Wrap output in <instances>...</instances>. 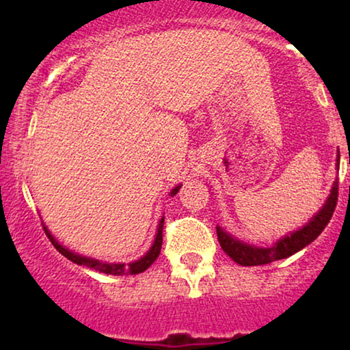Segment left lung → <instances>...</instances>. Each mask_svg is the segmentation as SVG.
<instances>
[{
	"label": "left lung",
	"mask_w": 350,
	"mask_h": 350,
	"mask_svg": "<svg viewBox=\"0 0 350 350\" xmlns=\"http://www.w3.org/2000/svg\"><path fill=\"white\" fill-rule=\"evenodd\" d=\"M336 170H339V151L336 159ZM336 200L338 178L334 180L322 208H320L304 226H301L296 229V231H291L290 234H286V236L280 237L272 247L252 245V243H247L241 241V239L234 237L232 234L226 232L221 226L217 224L218 242L224 253L241 266H261L269 265V262L277 260H284V258H288L291 255H295L296 252L303 250L306 245H309L310 242H314L315 239L322 234L325 226H327L329 219L333 217L334 207H336Z\"/></svg>",
	"instance_id": "1"
}]
</instances>
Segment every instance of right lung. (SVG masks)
Returning a JSON list of instances; mask_svg holds the SVG:
<instances>
[{"mask_svg":"<svg viewBox=\"0 0 350 350\" xmlns=\"http://www.w3.org/2000/svg\"><path fill=\"white\" fill-rule=\"evenodd\" d=\"M180 188H181V185L175 186V188L170 191V196H175L176 193H178ZM42 228H44V231L47 234V237H49V241L52 242V245H54L57 250H59L65 258H68L70 261H73L79 266H85V267H90V269L103 272V274L129 275V274H140V272H145L148 267H150L152 262L157 260V256H159V253H161V247H162V228H164V217L159 219V224H157V231H156V237H154V241H152V245L150 247V250H148L142 258H138V260L132 261V262H127V265H126V262L100 261V260H95V258L84 256V255H79V253H75L73 250H70V248L62 245V243L57 241L54 236H52V232L49 231V229H47L44 223H42Z\"/></svg>","mask_w":350,"mask_h":350,"instance_id":"add662e5","label":"right lung"}]
</instances>
